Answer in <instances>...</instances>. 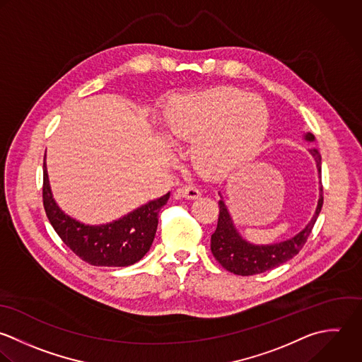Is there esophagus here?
Returning a JSON list of instances; mask_svg holds the SVG:
<instances>
[{
	"label": "esophagus",
	"instance_id": "34e87169",
	"mask_svg": "<svg viewBox=\"0 0 362 362\" xmlns=\"http://www.w3.org/2000/svg\"><path fill=\"white\" fill-rule=\"evenodd\" d=\"M180 194L186 199H190V200H194V199H199L200 197V190L196 187V186H183L180 190Z\"/></svg>",
	"mask_w": 362,
	"mask_h": 362
}]
</instances>
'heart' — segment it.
Instances as JSON below:
<instances>
[{"instance_id":"obj_1","label":"heart","mask_w":362,"mask_h":362,"mask_svg":"<svg viewBox=\"0 0 362 362\" xmlns=\"http://www.w3.org/2000/svg\"><path fill=\"white\" fill-rule=\"evenodd\" d=\"M169 127L179 141H200L197 165L209 175L223 176L255 156L267 135L268 110L254 94L218 87L183 98Z\"/></svg>"}]
</instances>
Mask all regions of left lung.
I'll return each mask as SVG.
<instances>
[{
    "instance_id": "obj_1",
    "label": "left lung",
    "mask_w": 362,
    "mask_h": 362,
    "mask_svg": "<svg viewBox=\"0 0 362 362\" xmlns=\"http://www.w3.org/2000/svg\"><path fill=\"white\" fill-rule=\"evenodd\" d=\"M306 139L313 141L315 139L313 134L309 132L306 135ZM310 153L313 155L317 165V170H319L320 197H319V204L313 218L306 226V228L302 233H299L296 237L274 245H252L240 237V234L233 226V221L230 218L226 204L221 200L218 202V209H220L218 221H217L216 231L211 234L210 248L214 258L218 261V264L224 269L241 276L258 275L285 264L286 261H289L291 258H293L296 254L300 252L309 235L312 234V230L323 207L322 155L316 148H312Z\"/></svg>"
}]
</instances>
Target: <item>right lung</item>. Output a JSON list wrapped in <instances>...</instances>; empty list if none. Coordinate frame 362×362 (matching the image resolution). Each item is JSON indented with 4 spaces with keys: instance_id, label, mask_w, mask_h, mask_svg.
Segmentation results:
<instances>
[{
    "instance_id": "1",
    "label": "right lung",
    "mask_w": 362,
    "mask_h": 362,
    "mask_svg": "<svg viewBox=\"0 0 362 362\" xmlns=\"http://www.w3.org/2000/svg\"><path fill=\"white\" fill-rule=\"evenodd\" d=\"M170 193L149 202L128 216L105 226H84L56 206L43 162L42 200L46 216L60 237L81 261L93 267H128L138 262L151 248L158 228V214Z\"/></svg>"
}]
</instances>
